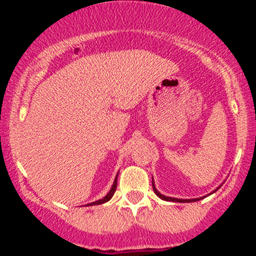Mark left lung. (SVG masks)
Instances as JSON below:
<instances>
[{
  "label": "left lung",
  "instance_id": "left-lung-1",
  "mask_svg": "<svg viewBox=\"0 0 256 256\" xmlns=\"http://www.w3.org/2000/svg\"><path fill=\"white\" fill-rule=\"evenodd\" d=\"M152 190H154V192L156 194V195L158 196V198H162V200H165V201H173V202H194V201H198V200H201V198H194V200H182V198H167V196H164V195H161L160 192H158L156 189H155V186H154V180L152 182ZM219 189V188H218ZM216 189V190H218ZM206 198V196H204Z\"/></svg>",
  "mask_w": 256,
  "mask_h": 256
}]
</instances>
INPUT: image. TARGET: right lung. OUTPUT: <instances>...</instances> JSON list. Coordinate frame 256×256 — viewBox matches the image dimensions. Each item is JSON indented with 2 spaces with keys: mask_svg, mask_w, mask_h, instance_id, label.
<instances>
[{
  "mask_svg": "<svg viewBox=\"0 0 256 256\" xmlns=\"http://www.w3.org/2000/svg\"><path fill=\"white\" fill-rule=\"evenodd\" d=\"M116 180H118V176H116V180H114V183H113V186H112V189H110V192L107 194V195L104 196V198L102 200H98V201H96V202H92V204H90L91 206H95V204H104V202H107V201H110V200L112 198V196L114 195V192H116ZM89 206V204H88Z\"/></svg>",
  "mask_w": 256,
  "mask_h": 256,
  "instance_id": "obj_1",
  "label": "right lung"
}]
</instances>
